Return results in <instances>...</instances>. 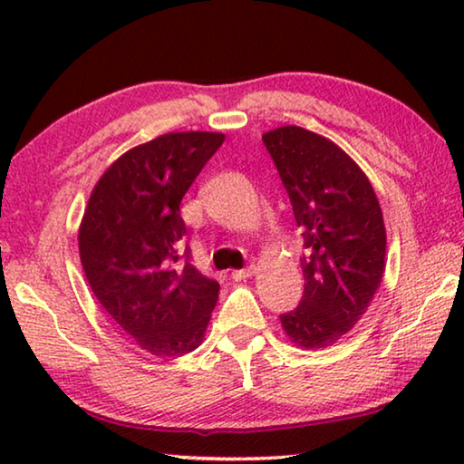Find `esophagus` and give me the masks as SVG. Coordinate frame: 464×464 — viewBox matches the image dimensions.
Returning <instances> with one entry per match:
<instances>
[{"label":"esophagus","instance_id":"esophagus-1","mask_svg":"<svg viewBox=\"0 0 464 464\" xmlns=\"http://www.w3.org/2000/svg\"><path fill=\"white\" fill-rule=\"evenodd\" d=\"M256 272H257L256 266H247V268H243V270H233L231 276H233V280H246V278L256 276Z\"/></svg>","mask_w":464,"mask_h":464}]
</instances>
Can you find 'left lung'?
Instances as JSON below:
<instances>
[{"label":"left lung","instance_id":"8db88e82","mask_svg":"<svg viewBox=\"0 0 464 464\" xmlns=\"http://www.w3.org/2000/svg\"><path fill=\"white\" fill-rule=\"evenodd\" d=\"M262 140L307 247L303 298L280 324L298 348H327L352 332L382 282L387 231L381 204L371 179L334 140L295 124L264 132Z\"/></svg>","mask_w":464,"mask_h":464}]
</instances>
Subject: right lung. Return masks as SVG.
I'll return each mask as SVG.
<instances>
[{
    "label": "right lung",
    "instance_id": "add662e5",
    "mask_svg": "<svg viewBox=\"0 0 464 464\" xmlns=\"http://www.w3.org/2000/svg\"><path fill=\"white\" fill-rule=\"evenodd\" d=\"M223 140V132L188 130L132 147L102 174L83 210L77 243L92 293L157 358L198 348L217 304V282L188 256L179 262V202Z\"/></svg>",
    "mask_w": 464,
    "mask_h": 464
}]
</instances>
